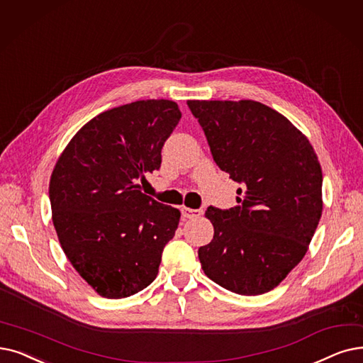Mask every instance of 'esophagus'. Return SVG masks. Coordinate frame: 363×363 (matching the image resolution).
I'll return each mask as SVG.
<instances>
[{"instance_id": "obj_1", "label": "esophagus", "mask_w": 363, "mask_h": 363, "mask_svg": "<svg viewBox=\"0 0 363 363\" xmlns=\"http://www.w3.org/2000/svg\"><path fill=\"white\" fill-rule=\"evenodd\" d=\"M181 213L185 219H193V218H199L203 211H199V209H190V208H182L181 209Z\"/></svg>"}]
</instances>
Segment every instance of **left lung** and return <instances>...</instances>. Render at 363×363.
<instances>
[{
	"mask_svg": "<svg viewBox=\"0 0 363 363\" xmlns=\"http://www.w3.org/2000/svg\"><path fill=\"white\" fill-rule=\"evenodd\" d=\"M215 163L239 182L238 206H209L199 249L211 280L240 295L276 288L306 255L322 216V169L308 139L255 101H188Z\"/></svg>",
	"mask_w": 363,
	"mask_h": 363,
	"instance_id": "8db88e82",
	"label": "left lung"
}]
</instances>
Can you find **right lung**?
<instances>
[{"label":"right lung","mask_w":363,"mask_h":363,"mask_svg":"<svg viewBox=\"0 0 363 363\" xmlns=\"http://www.w3.org/2000/svg\"><path fill=\"white\" fill-rule=\"evenodd\" d=\"M181 120L175 102L136 101L91 118L53 169V225L77 273L105 298H125L157 277L179 211L139 190L159 170L162 148Z\"/></svg>","instance_id":"1"}]
</instances>
